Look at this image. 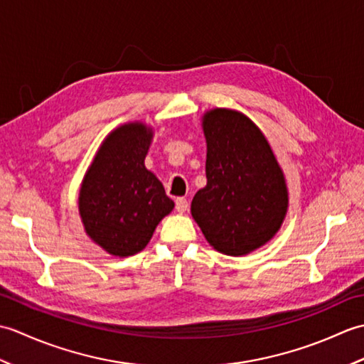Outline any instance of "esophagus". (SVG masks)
Masks as SVG:
<instances>
[{
	"mask_svg": "<svg viewBox=\"0 0 364 364\" xmlns=\"http://www.w3.org/2000/svg\"><path fill=\"white\" fill-rule=\"evenodd\" d=\"M175 208H176V211L180 213V214L186 213V211H188V208H189L188 200H186V198H183V197L176 198V200H175Z\"/></svg>",
	"mask_w": 364,
	"mask_h": 364,
	"instance_id": "esophagus-1",
	"label": "esophagus"
}]
</instances>
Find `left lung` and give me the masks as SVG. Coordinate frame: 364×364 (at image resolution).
Masks as SVG:
<instances>
[{"label":"left lung","mask_w":364,"mask_h":364,"mask_svg":"<svg viewBox=\"0 0 364 364\" xmlns=\"http://www.w3.org/2000/svg\"><path fill=\"white\" fill-rule=\"evenodd\" d=\"M206 186L191 214L206 241L228 257H242L272 239L288 213L289 192L272 146L245 114L214 107L202 117Z\"/></svg>","instance_id":"1"}]
</instances>
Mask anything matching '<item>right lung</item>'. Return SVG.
Wrapping results in <instances>:
<instances>
[{"instance_id":"1","label":"right lung","mask_w":364,"mask_h":364,"mask_svg":"<svg viewBox=\"0 0 364 364\" xmlns=\"http://www.w3.org/2000/svg\"><path fill=\"white\" fill-rule=\"evenodd\" d=\"M154 136L144 122L112 129L82 178L78 210L86 235L112 257L144 250L175 203L156 175L145 167Z\"/></svg>"}]
</instances>
